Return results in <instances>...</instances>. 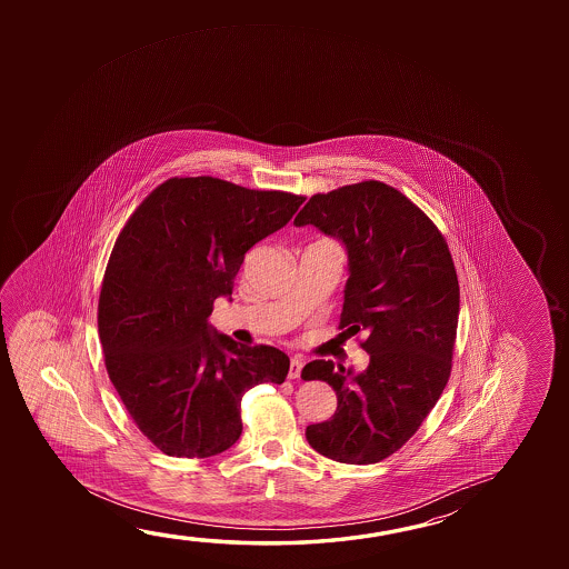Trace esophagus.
I'll return each instance as SVG.
<instances>
[{"label":"esophagus","mask_w":569,"mask_h":569,"mask_svg":"<svg viewBox=\"0 0 569 569\" xmlns=\"http://www.w3.org/2000/svg\"><path fill=\"white\" fill-rule=\"evenodd\" d=\"M301 369H303V359L301 357H291V361H289V379H298L299 375H301Z\"/></svg>","instance_id":"1"}]
</instances>
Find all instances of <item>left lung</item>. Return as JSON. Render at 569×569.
<instances>
[{
    "mask_svg": "<svg viewBox=\"0 0 569 569\" xmlns=\"http://www.w3.org/2000/svg\"><path fill=\"white\" fill-rule=\"evenodd\" d=\"M339 238L349 256L339 327L367 333V371L333 361L303 367L333 387L336 415L309 425L319 455L345 465L381 462L419 430L447 387L457 341L458 288L447 240L397 188L363 180L313 194L296 216Z\"/></svg>",
    "mask_w": 569,
    "mask_h": 569,
    "instance_id": "8db88e82",
    "label": "left lung"
}]
</instances>
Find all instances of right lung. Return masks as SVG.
Wrapping results in <instances>:
<instances>
[{"instance_id": "1", "label": "right lung", "mask_w": 569, "mask_h": 569, "mask_svg": "<svg viewBox=\"0 0 569 569\" xmlns=\"http://www.w3.org/2000/svg\"><path fill=\"white\" fill-rule=\"evenodd\" d=\"M303 200L220 178H168L112 246L97 313L104 367L134 425L168 457L224 452L242 435L246 391L286 381L288 355L238 345L208 317L216 298L232 296L246 252Z\"/></svg>"}]
</instances>
